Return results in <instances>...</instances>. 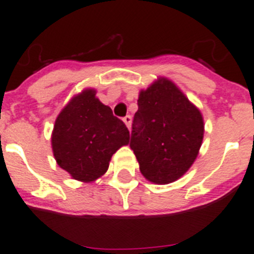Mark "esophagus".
<instances>
[{"mask_svg":"<svg viewBox=\"0 0 254 254\" xmlns=\"http://www.w3.org/2000/svg\"><path fill=\"white\" fill-rule=\"evenodd\" d=\"M123 122H125L126 126L128 127V129L131 128V122H132L131 116H126V117H123Z\"/></svg>","mask_w":254,"mask_h":254,"instance_id":"34e87169","label":"esophagus"}]
</instances>
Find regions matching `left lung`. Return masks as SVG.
<instances>
[{"instance_id": "1", "label": "left lung", "mask_w": 254, "mask_h": 254, "mask_svg": "<svg viewBox=\"0 0 254 254\" xmlns=\"http://www.w3.org/2000/svg\"><path fill=\"white\" fill-rule=\"evenodd\" d=\"M137 104L129 147L139 170L152 183H173L196 159L204 134L201 113L165 78L139 93Z\"/></svg>"}]
</instances>
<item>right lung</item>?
Masks as SVG:
<instances>
[{"mask_svg":"<svg viewBox=\"0 0 254 254\" xmlns=\"http://www.w3.org/2000/svg\"><path fill=\"white\" fill-rule=\"evenodd\" d=\"M128 141L129 131L123 121L95 98L93 89L81 92L65 106L51 136L58 165L84 183L103 175L112 155Z\"/></svg>","mask_w":254,"mask_h":254,"instance_id":"add662e5","label":"right lung"}]
</instances>
